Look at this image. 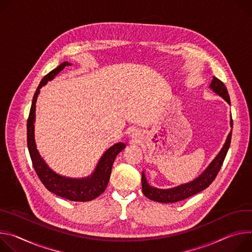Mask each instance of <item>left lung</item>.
I'll return each mask as SVG.
<instances>
[{
  "instance_id": "1",
  "label": "left lung",
  "mask_w": 252,
  "mask_h": 252,
  "mask_svg": "<svg viewBox=\"0 0 252 252\" xmlns=\"http://www.w3.org/2000/svg\"><path fill=\"white\" fill-rule=\"evenodd\" d=\"M210 88L217 93L219 96H221L225 101H227L230 104V98L228 91L226 89V86L223 84L222 81L217 79L216 77H213V80L210 84ZM231 127L233 126V121L231 118L230 121ZM231 134L232 131L228 134V137L226 139V142L224 146L222 147L221 151L218 153V155L215 157V159L210 163V165L207 167V169L195 180L183 184L180 186H177L175 188L171 189H158L151 187L145 178L144 173H142V192L145 196L153 201L161 202V203H174L181 200H184L192 195L196 194L205 188H207L213 180L216 178L221 166L223 164V161L225 159V156L227 154V151L230 146L231 142Z\"/></svg>"
}]
</instances>
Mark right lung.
I'll list each match as a JSON object with an SVG mask.
<instances>
[{
	"label": "right lung",
	"mask_w": 252,
	"mask_h": 252,
	"mask_svg": "<svg viewBox=\"0 0 252 252\" xmlns=\"http://www.w3.org/2000/svg\"><path fill=\"white\" fill-rule=\"evenodd\" d=\"M66 66H71V64L68 62L62 63L60 66L44 76V78L40 82L33 97L30 114L27 121V143L34 169L45 187L52 193L65 199L71 201L85 202L95 199L105 191L110 179L112 166H113L114 160L116 156L125 148V144L117 143L114 146H112L110 149H108L101 157L94 173L90 177L84 179H71L56 174L49 168L45 161L41 158L36 148L34 138V121L37 97L40 93L41 87L45 85L48 81L52 80Z\"/></svg>",
	"instance_id": "right-lung-1"
}]
</instances>
